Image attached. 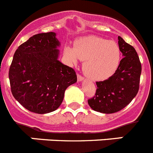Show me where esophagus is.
Wrapping results in <instances>:
<instances>
[{
    "label": "esophagus",
    "mask_w": 153,
    "mask_h": 153,
    "mask_svg": "<svg viewBox=\"0 0 153 153\" xmlns=\"http://www.w3.org/2000/svg\"><path fill=\"white\" fill-rule=\"evenodd\" d=\"M77 79H78V81H82V80H83V79H84V78H83V76L80 75V74H77Z\"/></svg>",
    "instance_id": "obj_1"
}]
</instances>
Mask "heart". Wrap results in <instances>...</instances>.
<instances>
[{"instance_id":"heart-1","label":"heart","mask_w":153,"mask_h":153,"mask_svg":"<svg viewBox=\"0 0 153 153\" xmlns=\"http://www.w3.org/2000/svg\"><path fill=\"white\" fill-rule=\"evenodd\" d=\"M64 55L72 63L85 60L83 70L89 78L104 80L118 68L121 52L118 44L112 40L95 36H86L74 43V47H66Z\"/></svg>"}]
</instances>
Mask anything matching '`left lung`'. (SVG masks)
<instances>
[{
    "label": "left lung",
    "instance_id": "1",
    "mask_svg": "<svg viewBox=\"0 0 153 153\" xmlns=\"http://www.w3.org/2000/svg\"><path fill=\"white\" fill-rule=\"evenodd\" d=\"M120 51L124 56L115 74L99 81L95 96L88 100L90 107L102 113L120 111L132 100L140 89L142 66L136 50L118 36Z\"/></svg>",
    "mask_w": 153,
    "mask_h": 153
}]
</instances>
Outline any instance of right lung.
<instances>
[{
  "label": "right lung",
  "mask_w": 153,
  "mask_h": 153,
  "mask_svg": "<svg viewBox=\"0 0 153 153\" xmlns=\"http://www.w3.org/2000/svg\"><path fill=\"white\" fill-rule=\"evenodd\" d=\"M53 32L35 34L19 46L9 69L13 97L29 111L44 114L60 106L66 89L77 80L75 70L57 60Z\"/></svg>",
  "instance_id": "1"
}]
</instances>
